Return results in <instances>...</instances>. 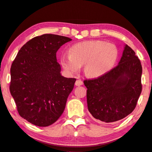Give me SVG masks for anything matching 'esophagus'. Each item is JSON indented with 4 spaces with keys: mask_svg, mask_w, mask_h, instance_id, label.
I'll use <instances>...</instances> for the list:
<instances>
[{
    "mask_svg": "<svg viewBox=\"0 0 152 152\" xmlns=\"http://www.w3.org/2000/svg\"><path fill=\"white\" fill-rule=\"evenodd\" d=\"M83 84V80H77L75 83V85H76V86H82V85Z\"/></svg>",
    "mask_w": 152,
    "mask_h": 152,
    "instance_id": "esophagus-1",
    "label": "esophagus"
}]
</instances>
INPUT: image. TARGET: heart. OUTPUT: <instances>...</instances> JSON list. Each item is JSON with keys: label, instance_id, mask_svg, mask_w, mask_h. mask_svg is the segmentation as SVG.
I'll list each match as a JSON object with an SVG mask.
<instances>
[{"label": "heart", "instance_id": "heart-1", "mask_svg": "<svg viewBox=\"0 0 152 152\" xmlns=\"http://www.w3.org/2000/svg\"><path fill=\"white\" fill-rule=\"evenodd\" d=\"M69 55L60 58L64 69L70 74L79 72L85 64V72L90 78L104 76L114 67L119 50L113 44L100 40L78 42L69 48Z\"/></svg>", "mask_w": 152, "mask_h": 152}]
</instances>
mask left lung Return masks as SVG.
I'll list each match as a JSON object with an SVG mask.
<instances>
[{
  "mask_svg": "<svg viewBox=\"0 0 152 152\" xmlns=\"http://www.w3.org/2000/svg\"><path fill=\"white\" fill-rule=\"evenodd\" d=\"M140 61L125 44L118 65L101 77L84 80L89 112L97 120L116 122L133 112L142 92Z\"/></svg>",
  "mask_w": 152,
  "mask_h": 152,
  "instance_id": "1",
  "label": "left lung"
}]
</instances>
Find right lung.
I'll use <instances>...</instances> for the list:
<instances>
[{"label":"right lung","instance_id":"right-lung-1","mask_svg":"<svg viewBox=\"0 0 152 152\" xmlns=\"http://www.w3.org/2000/svg\"><path fill=\"white\" fill-rule=\"evenodd\" d=\"M71 40L52 34L32 38L12 64L10 93L20 116L35 126L53 124L65 108L76 79L62 76L56 53Z\"/></svg>","mask_w":152,"mask_h":152}]
</instances>
